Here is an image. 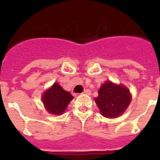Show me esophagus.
<instances>
[{
    "label": "esophagus",
    "instance_id": "esophagus-1",
    "mask_svg": "<svg viewBox=\"0 0 160 160\" xmlns=\"http://www.w3.org/2000/svg\"><path fill=\"white\" fill-rule=\"evenodd\" d=\"M90 90H84V92H83V94H85V95H90Z\"/></svg>",
    "mask_w": 160,
    "mask_h": 160
}]
</instances>
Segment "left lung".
<instances>
[{
  "instance_id": "8db88e82",
  "label": "left lung",
  "mask_w": 160,
  "mask_h": 160,
  "mask_svg": "<svg viewBox=\"0 0 160 160\" xmlns=\"http://www.w3.org/2000/svg\"><path fill=\"white\" fill-rule=\"evenodd\" d=\"M95 99L103 116L116 118L121 115L131 101L129 90L124 85H117L108 81L100 88Z\"/></svg>"
}]
</instances>
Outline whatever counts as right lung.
I'll list each match as a JSON object with an SVG mask.
<instances>
[{
    "instance_id": "right-lung-1",
    "label": "right lung",
    "mask_w": 160,
    "mask_h": 160,
    "mask_svg": "<svg viewBox=\"0 0 160 160\" xmlns=\"http://www.w3.org/2000/svg\"><path fill=\"white\" fill-rule=\"evenodd\" d=\"M72 99V95L63 90L57 83H55L42 96V101L46 109L49 113L54 114H62Z\"/></svg>"
}]
</instances>
